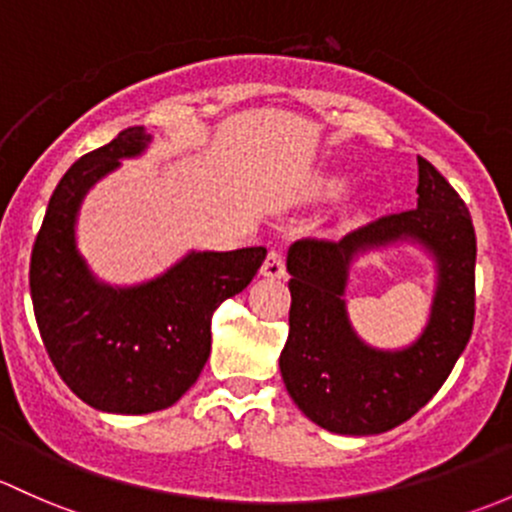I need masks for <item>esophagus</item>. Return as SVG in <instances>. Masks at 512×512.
Wrapping results in <instances>:
<instances>
[{
    "mask_svg": "<svg viewBox=\"0 0 512 512\" xmlns=\"http://www.w3.org/2000/svg\"><path fill=\"white\" fill-rule=\"evenodd\" d=\"M260 274H262V277H267V279H282L284 274H287V267H284V255H282V252L272 250L270 255L265 257V262H262Z\"/></svg>",
    "mask_w": 512,
    "mask_h": 512,
    "instance_id": "34e87169",
    "label": "esophagus"
}]
</instances>
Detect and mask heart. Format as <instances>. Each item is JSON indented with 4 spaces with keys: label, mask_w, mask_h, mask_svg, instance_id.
Wrapping results in <instances>:
<instances>
[{
    "label": "heart",
    "mask_w": 512,
    "mask_h": 512,
    "mask_svg": "<svg viewBox=\"0 0 512 512\" xmlns=\"http://www.w3.org/2000/svg\"><path fill=\"white\" fill-rule=\"evenodd\" d=\"M351 186V176L346 174H326L321 176L319 181L314 184V191L316 196H324V198H331V196H341L346 188Z\"/></svg>",
    "instance_id": "obj_1"
}]
</instances>
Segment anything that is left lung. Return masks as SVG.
<instances>
[{"mask_svg":"<svg viewBox=\"0 0 512 512\" xmlns=\"http://www.w3.org/2000/svg\"><path fill=\"white\" fill-rule=\"evenodd\" d=\"M417 208L373 220L346 238L297 240L287 252L289 338L279 355L287 392L306 417L333 434L368 437L407 422L437 395L464 353L476 306V233L449 181L417 157ZM410 241L435 262V297L423 333L385 352L365 344L347 319L353 261Z\"/></svg>","mask_w":512,"mask_h":512,"instance_id":"left-lung-1","label":"left lung"}]
</instances>
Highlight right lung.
<instances>
[{"mask_svg": "<svg viewBox=\"0 0 512 512\" xmlns=\"http://www.w3.org/2000/svg\"><path fill=\"white\" fill-rule=\"evenodd\" d=\"M149 142L147 129L129 127L75 161L31 252V301L48 358L85 405L112 414L159 412L181 400L211 355L213 311L240 294L267 257L265 247L191 250L132 287L95 277L75 240L83 198Z\"/></svg>", "mask_w": 512, "mask_h": 512, "instance_id": "add662e5", "label": "right lung"}]
</instances>
